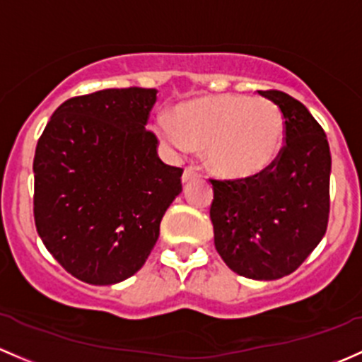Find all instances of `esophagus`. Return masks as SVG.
Wrapping results in <instances>:
<instances>
[{
    "instance_id": "esophagus-1",
    "label": "esophagus",
    "mask_w": 362,
    "mask_h": 362,
    "mask_svg": "<svg viewBox=\"0 0 362 362\" xmlns=\"http://www.w3.org/2000/svg\"><path fill=\"white\" fill-rule=\"evenodd\" d=\"M197 177H199V171H197L196 168H192V166H187V168L184 170V175H182V182H184V184H187V182H191Z\"/></svg>"
}]
</instances>
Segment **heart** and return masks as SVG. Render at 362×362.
Wrapping results in <instances>:
<instances>
[{"mask_svg": "<svg viewBox=\"0 0 362 362\" xmlns=\"http://www.w3.org/2000/svg\"><path fill=\"white\" fill-rule=\"evenodd\" d=\"M154 130L171 154L206 147V165L226 178L267 171L283 146V114L267 98L238 93L210 95L178 105L173 123L165 116Z\"/></svg>", "mask_w": 362, "mask_h": 362, "instance_id": "b5f03b06", "label": "heart"}]
</instances>
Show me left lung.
<instances>
[{"mask_svg": "<svg viewBox=\"0 0 362 362\" xmlns=\"http://www.w3.org/2000/svg\"><path fill=\"white\" fill-rule=\"evenodd\" d=\"M284 117V146L267 171L213 180L215 248L239 276L272 281L295 272L321 243L329 216L332 154L309 109L279 90L258 91Z\"/></svg>", "mask_w": 362, "mask_h": 362, "instance_id": "obj_1", "label": "left lung"}]
</instances>
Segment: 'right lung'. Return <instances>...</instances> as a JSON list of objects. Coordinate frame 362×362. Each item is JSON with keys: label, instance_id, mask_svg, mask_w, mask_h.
I'll list each match as a JSON object with an SVG mask.
<instances>
[{"label": "right lung", "instance_id": "add662e5", "mask_svg": "<svg viewBox=\"0 0 362 362\" xmlns=\"http://www.w3.org/2000/svg\"><path fill=\"white\" fill-rule=\"evenodd\" d=\"M154 88H109L64 102L34 154V222L57 262L88 284H116L146 264L182 168L146 130Z\"/></svg>", "mask_w": 362, "mask_h": 362}]
</instances>
